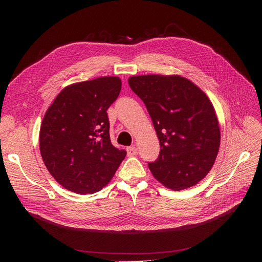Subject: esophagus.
Masks as SVG:
<instances>
[{
  "label": "esophagus",
  "mask_w": 262,
  "mask_h": 262,
  "mask_svg": "<svg viewBox=\"0 0 262 262\" xmlns=\"http://www.w3.org/2000/svg\"><path fill=\"white\" fill-rule=\"evenodd\" d=\"M126 152H128L129 156H134L138 153V148L134 146H129V147H126Z\"/></svg>",
  "instance_id": "obj_1"
}]
</instances>
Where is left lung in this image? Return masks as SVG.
Wrapping results in <instances>:
<instances>
[{
    "label": "left lung",
    "instance_id": "obj_1",
    "mask_svg": "<svg viewBox=\"0 0 262 262\" xmlns=\"http://www.w3.org/2000/svg\"><path fill=\"white\" fill-rule=\"evenodd\" d=\"M131 90L143 100L160 140V155L148 167L162 185L179 191L211 170L221 132L209 97L180 75H138Z\"/></svg>",
    "mask_w": 262,
    "mask_h": 262
}]
</instances>
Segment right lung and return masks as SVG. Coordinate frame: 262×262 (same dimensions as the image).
Instances as JSON below:
<instances>
[{"mask_svg":"<svg viewBox=\"0 0 262 262\" xmlns=\"http://www.w3.org/2000/svg\"><path fill=\"white\" fill-rule=\"evenodd\" d=\"M120 91L117 76L75 83L64 87L46 112L40 154L52 177L70 191H99L124 160L125 150L110 142L107 116Z\"/></svg>","mask_w":262,"mask_h":262,"instance_id":"1","label":"right lung"}]
</instances>
